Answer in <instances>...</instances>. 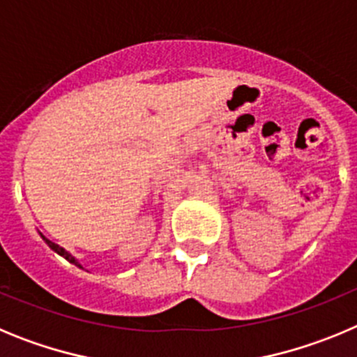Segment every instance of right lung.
<instances>
[{"label":"right lung","instance_id":"1","mask_svg":"<svg viewBox=\"0 0 357 357\" xmlns=\"http://www.w3.org/2000/svg\"><path fill=\"white\" fill-rule=\"evenodd\" d=\"M40 238L44 239V243H46V245H48V247L52 248L53 252H56V254H59V255H62V257H64L66 261H69V263H71V264H75V266H78V268H84V266H82L80 263H78V259H77V257H75V255H71V254H69V252L66 250V248L59 247V245H56V243L50 241V239H48V238H44L43 234H40Z\"/></svg>","mask_w":357,"mask_h":357}]
</instances>
